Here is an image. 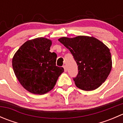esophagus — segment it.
I'll return each mask as SVG.
<instances>
[{
	"instance_id": "obj_1",
	"label": "esophagus",
	"mask_w": 123,
	"mask_h": 123,
	"mask_svg": "<svg viewBox=\"0 0 123 123\" xmlns=\"http://www.w3.org/2000/svg\"><path fill=\"white\" fill-rule=\"evenodd\" d=\"M63 68H64V71H65L66 72L67 70V69L66 65H64V66H63Z\"/></svg>"
}]
</instances>
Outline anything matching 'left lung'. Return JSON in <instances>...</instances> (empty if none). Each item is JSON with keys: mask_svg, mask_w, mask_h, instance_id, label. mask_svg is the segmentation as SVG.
<instances>
[{"mask_svg": "<svg viewBox=\"0 0 123 123\" xmlns=\"http://www.w3.org/2000/svg\"><path fill=\"white\" fill-rule=\"evenodd\" d=\"M58 40L70 51L76 62L79 72L73 79L77 87L93 90L106 80L112 68V59L110 49L102 42L85 36Z\"/></svg>", "mask_w": 123, "mask_h": 123, "instance_id": "obj_1", "label": "left lung"}]
</instances>
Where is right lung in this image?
<instances>
[{
	"instance_id": "obj_1",
	"label": "right lung",
	"mask_w": 123,
	"mask_h": 123,
	"mask_svg": "<svg viewBox=\"0 0 123 123\" xmlns=\"http://www.w3.org/2000/svg\"><path fill=\"white\" fill-rule=\"evenodd\" d=\"M51 40L36 38L24 43L13 56L12 67L18 81L30 92L43 95L54 87L63 67L56 65Z\"/></svg>"
}]
</instances>
